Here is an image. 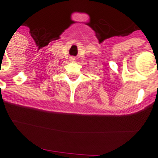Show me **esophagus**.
<instances>
[{
	"label": "esophagus",
	"instance_id": "obj_1",
	"mask_svg": "<svg viewBox=\"0 0 158 158\" xmlns=\"http://www.w3.org/2000/svg\"><path fill=\"white\" fill-rule=\"evenodd\" d=\"M69 60H70L71 61H74V60H75V57H74V56H71V57H70V58H69Z\"/></svg>",
	"mask_w": 158,
	"mask_h": 158
}]
</instances>
